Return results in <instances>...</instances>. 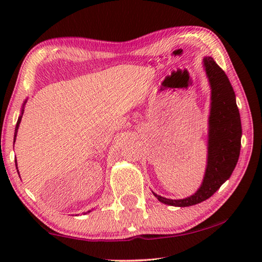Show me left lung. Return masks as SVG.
Wrapping results in <instances>:
<instances>
[{"label": "left lung", "mask_w": 262, "mask_h": 262, "mask_svg": "<svg viewBox=\"0 0 262 262\" xmlns=\"http://www.w3.org/2000/svg\"><path fill=\"white\" fill-rule=\"evenodd\" d=\"M203 63L211 86L208 164L205 179L196 193L183 200H170L152 192L159 201L168 206L189 207L209 199L230 178L241 154L242 122L231 83L212 57H205Z\"/></svg>", "instance_id": "8db88e82"}]
</instances>
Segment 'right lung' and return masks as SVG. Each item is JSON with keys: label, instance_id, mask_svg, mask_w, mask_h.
Wrapping results in <instances>:
<instances>
[{"label": "right lung", "instance_id": "1", "mask_svg": "<svg viewBox=\"0 0 262 262\" xmlns=\"http://www.w3.org/2000/svg\"><path fill=\"white\" fill-rule=\"evenodd\" d=\"M20 119H21V117H19V118H18V121H17V125H16V128H15V136H14V143H15V140H16V134H17V130H18V126H19ZM16 167H17V163H16Z\"/></svg>", "mask_w": 262, "mask_h": 262}]
</instances>
